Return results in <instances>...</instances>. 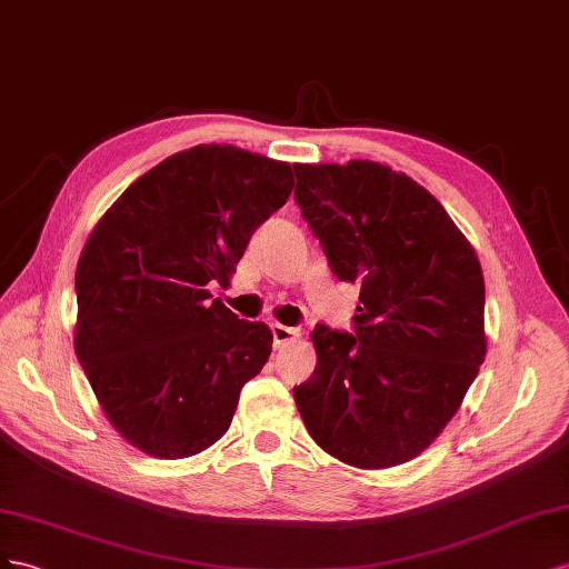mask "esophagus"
<instances>
[{"instance_id": "34e87169", "label": "esophagus", "mask_w": 569, "mask_h": 569, "mask_svg": "<svg viewBox=\"0 0 569 569\" xmlns=\"http://www.w3.org/2000/svg\"><path fill=\"white\" fill-rule=\"evenodd\" d=\"M271 336H273V348H283L286 343H290V340L300 338V331L283 327V323H271Z\"/></svg>"}]
</instances>
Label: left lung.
I'll use <instances>...</instances> for the list:
<instances>
[{"label":"left lung","instance_id":"obj_1","mask_svg":"<svg viewBox=\"0 0 569 569\" xmlns=\"http://www.w3.org/2000/svg\"><path fill=\"white\" fill-rule=\"evenodd\" d=\"M296 202L331 271L360 286L355 333L319 327L293 388L307 431L340 462L417 458L460 410L486 357L483 273L433 194L379 161L293 164Z\"/></svg>","mask_w":569,"mask_h":569}]
</instances>
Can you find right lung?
I'll list each match as a JSON object with an SVG mask.
<instances>
[{
	"label": "right lung",
	"mask_w": 569,
	"mask_h": 569,
	"mask_svg": "<svg viewBox=\"0 0 569 569\" xmlns=\"http://www.w3.org/2000/svg\"><path fill=\"white\" fill-rule=\"evenodd\" d=\"M290 190L286 161L198 144L142 173L97 221L76 269L73 346L111 427L138 450L190 458L229 431L273 336L209 286L229 283Z\"/></svg>",
	"instance_id": "add662e5"
}]
</instances>
